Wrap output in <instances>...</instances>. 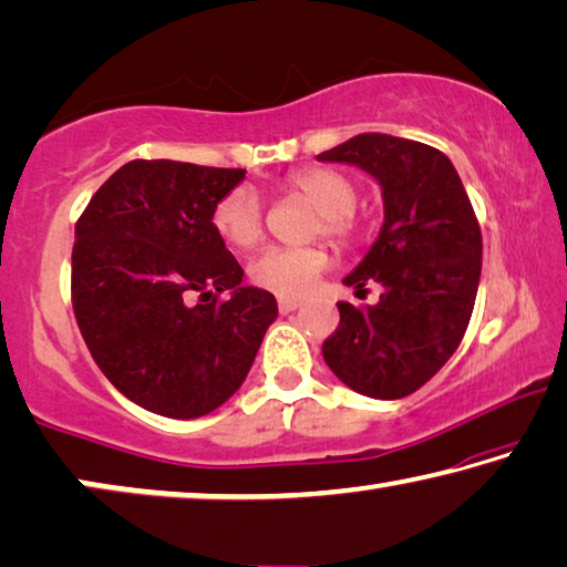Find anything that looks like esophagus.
<instances>
[{
  "mask_svg": "<svg viewBox=\"0 0 567 567\" xmlns=\"http://www.w3.org/2000/svg\"><path fill=\"white\" fill-rule=\"evenodd\" d=\"M299 307H301V301H297V299H286V297L278 299V311H281V315H291V311H297Z\"/></svg>",
  "mask_w": 567,
  "mask_h": 567,
  "instance_id": "1",
  "label": "esophagus"
}]
</instances>
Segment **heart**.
I'll list each match as a JSON object with an SVG mask.
<instances>
[{"label": "heart", "mask_w": 567, "mask_h": 567, "mask_svg": "<svg viewBox=\"0 0 567 567\" xmlns=\"http://www.w3.org/2000/svg\"><path fill=\"white\" fill-rule=\"evenodd\" d=\"M293 192L319 209L317 233L348 240L352 233L350 212L355 209L358 192L348 176L332 168H303L289 178ZM212 223L217 233L235 248H252L264 235V207L258 194L248 186H237L215 204ZM327 268L322 248H268L250 264V278L260 289L281 297H301L315 286L317 276Z\"/></svg>", "instance_id": "1"}]
</instances>
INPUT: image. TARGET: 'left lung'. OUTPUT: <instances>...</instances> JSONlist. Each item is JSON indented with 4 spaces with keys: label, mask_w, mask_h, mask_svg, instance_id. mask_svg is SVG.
I'll list each match as a JSON object with an SVG mask.
<instances>
[{
    "label": "left lung",
    "mask_w": 567,
    "mask_h": 567,
    "mask_svg": "<svg viewBox=\"0 0 567 567\" xmlns=\"http://www.w3.org/2000/svg\"><path fill=\"white\" fill-rule=\"evenodd\" d=\"M348 163L381 186L383 225L365 258L342 278L373 307L338 301L340 324L322 344L324 363L352 391L404 399L457 350L481 281L483 240L461 176L445 153L416 141L363 133L317 155Z\"/></svg>",
    "instance_id": "1"
}]
</instances>
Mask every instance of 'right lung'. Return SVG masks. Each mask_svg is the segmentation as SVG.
Returning a JSON list of instances; mask_svg holds the SVG:
<instances>
[{
	"label": "right lung",
	"instance_id": "1",
	"mask_svg": "<svg viewBox=\"0 0 567 567\" xmlns=\"http://www.w3.org/2000/svg\"><path fill=\"white\" fill-rule=\"evenodd\" d=\"M243 178V168L130 161L76 223L79 330L114 389L153 414L196 420L223 406L278 317L274 293L243 286L212 223Z\"/></svg>",
	"mask_w": 567,
	"mask_h": 567
}]
</instances>
